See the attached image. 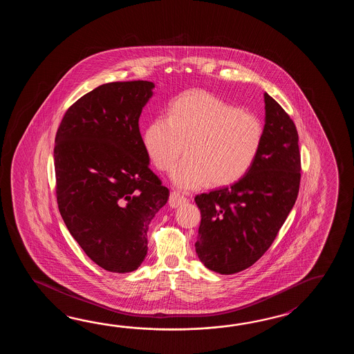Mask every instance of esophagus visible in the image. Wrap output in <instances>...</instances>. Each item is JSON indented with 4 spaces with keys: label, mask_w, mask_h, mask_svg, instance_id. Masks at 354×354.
<instances>
[{
    "label": "esophagus",
    "mask_w": 354,
    "mask_h": 354,
    "mask_svg": "<svg viewBox=\"0 0 354 354\" xmlns=\"http://www.w3.org/2000/svg\"><path fill=\"white\" fill-rule=\"evenodd\" d=\"M186 201H187V198L185 196L180 195V192H177V191H172L171 195H169L168 203H169L171 207H178V206H180L182 203H186Z\"/></svg>",
    "instance_id": "esophagus-1"
}]
</instances>
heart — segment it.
<instances>
[{"instance_id": "1", "label": "heart", "mask_w": 354, "mask_h": 354, "mask_svg": "<svg viewBox=\"0 0 354 354\" xmlns=\"http://www.w3.org/2000/svg\"><path fill=\"white\" fill-rule=\"evenodd\" d=\"M262 142L263 125L258 116L203 90L176 98L168 118L151 121L144 134V147L160 171L171 169L186 148L187 156L171 174L182 189L241 180L254 163Z\"/></svg>"}]
</instances>
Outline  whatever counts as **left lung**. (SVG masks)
<instances>
[{
  "label": "left lung",
  "instance_id": "obj_1",
  "mask_svg": "<svg viewBox=\"0 0 354 354\" xmlns=\"http://www.w3.org/2000/svg\"><path fill=\"white\" fill-rule=\"evenodd\" d=\"M263 142L248 172L232 186L195 197L201 211L196 253L209 270L233 274L256 263L292 210L301 178L299 134L264 93Z\"/></svg>",
  "mask_w": 354,
  "mask_h": 354
}]
</instances>
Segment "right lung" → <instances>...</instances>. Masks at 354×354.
Wrapping results in <instances>:
<instances>
[{
	"label": "right lung",
	"mask_w": 354,
	"mask_h": 354,
	"mask_svg": "<svg viewBox=\"0 0 354 354\" xmlns=\"http://www.w3.org/2000/svg\"><path fill=\"white\" fill-rule=\"evenodd\" d=\"M148 81L105 83L77 100L55 136L60 215L84 253L106 271H136L148 250L151 218L168 188L149 168L139 118Z\"/></svg>",
	"instance_id": "add662e5"
}]
</instances>
